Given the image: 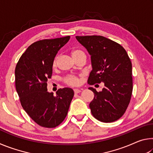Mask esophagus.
I'll list each match as a JSON object with an SVG mask.
<instances>
[{"label":"esophagus","instance_id":"esophagus-1","mask_svg":"<svg viewBox=\"0 0 153 153\" xmlns=\"http://www.w3.org/2000/svg\"><path fill=\"white\" fill-rule=\"evenodd\" d=\"M81 92V90L79 89H74V93L75 94H78V93Z\"/></svg>","mask_w":153,"mask_h":153}]
</instances>
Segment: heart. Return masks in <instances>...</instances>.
<instances>
[{
  "instance_id": "heart-1",
  "label": "heart",
  "mask_w": 153,
  "mask_h": 153,
  "mask_svg": "<svg viewBox=\"0 0 153 153\" xmlns=\"http://www.w3.org/2000/svg\"><path fill=\"white\" fill-rule=\"evenodd\" d=\"M71 55L73 58L75 59L77 57H79L80 56H86L84 52L81 50H78V49H76V50L72 51ZM59 60V56H56L55 58H54L53 61V63H52V66H53V68H55L57 65ZM80 77L81 76H76V75H68L66 77H65L63 78V82L67 86H79L80 84V82H81V79H80Z\"/></svg>"
}]
</instances>
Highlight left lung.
Wrapping results in <instances>:
<instances>
[{
  "mask_svg": "<svg viewBox=\"0 0 153 153\" xmlns=\"http://www.w3.org/2000/svg\"><path fill=\"white\" fill-rule=\"evenodd\" d=\"M76 39L91 55L92 70L88 84H105L101 92L89 88L94 95L89 105L92 115L105 123L117 121L125 113L132 94L130 59L122 46L104 36H76Z\"/></svg>",
  "mask_w": 153,
  "mask_h": 153,
  "instance_id": "8db88e82",
  "label": "left lung"
}]
</instances>
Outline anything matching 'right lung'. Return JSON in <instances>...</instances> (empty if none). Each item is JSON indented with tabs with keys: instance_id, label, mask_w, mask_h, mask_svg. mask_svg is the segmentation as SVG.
<instances>
[{
	"instance_id": "right-lung-1",
	"label": "right lung",
	"mask_w": 153,
	"mask_h": 153,
	"mask_svg": "<svg viewBox=\"0 0 153 153\" xmlns=\"http://www.w3.org/2000/svg\"><path fill=\"white\" fill-rule=\"evenodd\" d=\"M69 38L67 36L33 42L15 67V88L21 105L32 120L44 128H53L63 122L74 97V90L69 88L59 89L56 96L47 91L53 59Z\"/></svg>"
}]
</instances>
